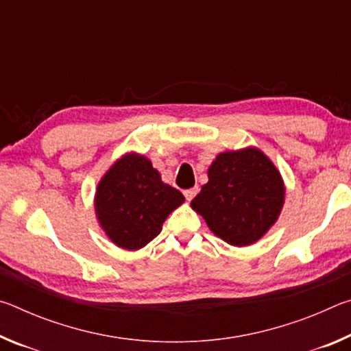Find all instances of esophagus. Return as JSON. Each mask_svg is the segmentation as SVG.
I'll return each instance as SVG.
<instances>
[{
	"label": "esophagus",
	"instance_id": "1",
	"mask_svg": "<svg viewBox=\"0 0 351 351\" xmlns=\"http://www.w3.org/2000/svg\"><path fill=\"white\" fill-rule=\"evenodd\" d=\"M198 187L195 186V187H192V189H187V190H184V197H186V199L187 201H192L193 198H195V195L198 193Z\"/></svg>",
	"mask_w": 351,
	"mask_h": 351
}]
</instances>
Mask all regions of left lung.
<instances>
[{"instance_id": "1", "label": "left lung", "mask_w": 351, "mask_h": 351, "mask_svg": "<svg viewBox=\"0 0 351 351\" xmlns=\"http://www.w3.org/2000/svg\"><path fill=\"white\" fill-rule=\"evenodd\" d=\"M207 176L192 207L213 234L229 245L247 246L268 232L285 199L282 176L268 156L252 147L219 153Z\"/></svg>"}]
</instances>
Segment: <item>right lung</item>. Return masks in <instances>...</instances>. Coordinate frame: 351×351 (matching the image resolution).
Segmentation results:
<instances>
[{
	"label": "right lung",
	"mask_w": 351,
	"mask_h": 351,
	"mask_svg": "<svg viewBox=\"0 0 351 351\" xmlns=\"http://www.w3.org/2000/svg\"><path fill=\"white\" fill-rule=\"evenodd\" d=\"M182 201L180 190L162 182L147 158L132 153L119 159L99 182L96 213L114 245L136 251L156 239L165 218Z\"/></svg>",
	"instance_id": "right-lung-1"
}]
</instances>
